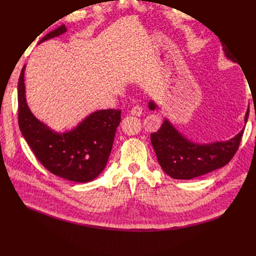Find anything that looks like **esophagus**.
<instances>
[{
  "label": "esophagus",
  "instance_id": "34e87169",
  "mask_svg": "<svg viewBox=\"0 0 256 256\" xmlns=\"http://www.w3.org/2000/svg\"><path fill=\"white\" fill-rule=\"evenodd\" d=\"M130 114H132V115H134V116H138V117L141 116V115H142V107H140L139 105L134 106L132 110H130Z\"/></svg>",
  "mask_w": 256,
  "mask_h": 256
}]
</instances>
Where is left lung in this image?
I'll return each instance as SVG.
<instances>
[{
    "instance_id": "1",
    "label": "left lung",
    "mask_w": 256,
    "mask_h": 256,
    "mask_svg": "<svg viewBox=\"0 0 256 256\" xmlns=\"http://www.w3.org/2000/svg\"><path fill=\"white\" fill-rule=\"evenodd\" d=\"M224 50L230 58L224 47ZM149 107L154 110L156 105L150 102ZM248 117V112L246 124ZM243 132L226 142L200 146L185 139L166 120L156 132L151 134V144L164 172L176 180H192L226 166L239 149Z\"/></svg>"
}]
</instances>
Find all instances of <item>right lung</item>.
<instances>
[{
	"label": "right lung",
	"mask_w": 256,
	"mask_h": 256,
	"mask_svg": "<svg viewBox=\"0 0 256 256\" xmlns=\"http://www.w3.org/2000/svg\"><path fill=\"white\" fill-rule=\"evenodd\" d=\"M66 32L61 25L50 32L39 44ZM25 66L18 78V126L22 137L38 161L49 172L68 180L86 183L103 171L110 154L120 110H106L90 114L78 126L66 134L50 130L32 115L26 103Z\"/></svg>",
	"instance_id": "add662e5"
}]
</instances>
